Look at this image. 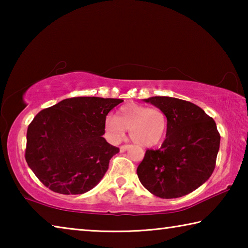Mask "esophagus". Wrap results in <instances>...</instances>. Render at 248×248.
<instances>
[{"label":"esophagus","mask_w":248,"mask_h":248,"mask_svg":"<svg viewBox=\"0 0 248 248\" xmlns=\"http://www.w3.org/2000/svg\"><path fill=\"white\" fill-rule=\"evenodd\" d=\"M129 148V144H124L120 146V152H124L125 150H127Z\"/></svg>","instance_id":"esophagus-1"}]
</instances>
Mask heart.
I'll use <instances>...</instances> for the list:
<instances>
[{"instance_id":"obj_1","label":"heart","mask_w":248,"mask_h":248,"mask_svg":"<svg viewBox=\"0 0 248 248\" xmlns=\"http://www.w3.org/2000/svg\"><path fill=\"white\" fill-rule=\"evenodd\" d=\"M125 129L134 143L141 146H153L161 142L167 129L165 112L157 107L128 104L121 107L117 115L105 119V133L111 143L118 144L124 140Z\"/></svg>"}]
</instances>
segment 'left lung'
I'll use <instances>...</instances> for the list:
<instances>
[{"label":"left lung","mask_w":248,"mask_h":248,"mask_svg":"<svg viewBox=\"0 0 248 248\" xmlns=\"http://www.w3.org/2000/svg\"><path fill=\"white\" fill-rule=\"evenodd\" d=\"M167 117L166 139L157 150L148 149L137 169L151 194L179 198L196 190L212 175L220 148V133L211 117L186 100L155 96L144 99Z\"/></svg>","instance_id":"8db88e82"}]
</instances>
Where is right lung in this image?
Wrapping results in <instances>:
<instances>
[{"instance_id": "obj_1", "label": "right lung", "mask_w": 248, "mask_h": 248, "mask_svg": "<svg viewBox=\"0 0 248 248\" xmlns=\"http://www.w3.org/2000/svg\"><path fill=\"white\" fill-rule=\"evenodd\" d=\"M117 98L72 97L43 109L28 125L25 158L50 190L79 195L91 190L119 149L103 138Z\"/></svg>"}]
</instances>
